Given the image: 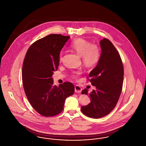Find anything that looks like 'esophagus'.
I'll return each mask as SVG.
<instances>
[{"mask_svg": "<svg viewBox=\"0 0 146 146\" xmlns=\"http://www.w3.org/2000/svg\"><path fill=\"white\" fill-rule=\"evenodd\" d=\"M82 91V89L79 85L75 86V92L76 93H80Z\"/></svg>", "mask_w": 146, "mask_h": 146, "instance_id": "esophagus-1", "label": "esophagus"}]
</instances>
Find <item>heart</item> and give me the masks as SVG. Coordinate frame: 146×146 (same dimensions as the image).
<instances>
[{"mask_svg": "<svg viewBox=\"0 0 146 146\" xmlns=\"http://www.w3.org/2000/svg\"><path fill=\"white\" fill-rule=\"evenodd\" d=\"M71 49L76 54L82 57V62L84 66L88 68H91L96 65L100 57V51L98 46L96 44H91L90 42L82 38L74 39L70 45ZM62 53L60 54L59 60L62 61ZM81 72L80 71L74 72L72 76L76 78Z\"/></svg>", "mask_w": 146, "mask_h": 146, "instance_id": "1", "label": "heart"}]
</instances>
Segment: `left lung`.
Wrapping results in <instances>:
<instances>
[{"instance_id": "obj_1", "label": "left lung", "mask_w": 146, "mask_h": 146, "mask_svg": "<svg viewBox=\"0 0 146 146\" xmlns=\"http://www.w3.org/2000/svg\"><path fill=\"white\" fill-rule=\"evenodd\" d=\"M100 44V58L89 76L91 78L89 80L96 90L89 94L90 103L81 107L84 114L95 119L108 114L114 108L122 91L124 79L123 64L116 48L106 38ZM88 91L85 89L82 94L88 95Z\"/></svg>"}]
</instances>
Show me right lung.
Masks as SVG:
<instances>
[{
    "label": "right lung",
    "instance_id": "add662e5",
    "mask_svg": "<svg viewBox=\"0 0 146 146\" xmlns=\"http://www.w3.org/2000/svg\"><path fill=\"white\" fill-rule=\"evenodd\" d=\"M70 36L51 34L33 43L27 50L22 66L23 89L32 107L44 117H52L63 110L67 97L74 86L64 82L54 85L52 78L59 66L60 53Z\"/></svg>",
    "mask_w": 146,
    "mask_h": 146
}]
</instances>
